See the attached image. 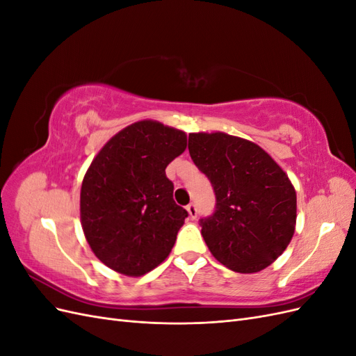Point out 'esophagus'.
Returning <instances> with one entry per match:
<instances>
[{
  "mask_svg": "<svg viewBox=\"0 0 356 356\" xmlns=\"http://www.w3.org/2000/svg\"><path fill=\"white\" fill-rule=\"evenodd\" d=\"M187 212H188V217H190L191 220H195V218L197 217V208H196V204L190 203L188 207H187Z\"/></svg>",
  "mask_w": 356,
  "mask_h": 356,
  "instance_id": "obj_1",
  "label": "esophagus"
}]
</instances>
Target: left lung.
Returning <instances> with one entry per match:
<instances>
[{"instance_id":"obj_1","label":"left lung","mask_w":356,"mask_h":356,"mask_svg":"<svg viewBox=\"0 0 356 356\" xmlns=\"http://www.w3.org/2000/svg\"><path fill=\"white\" fill-rule=\"evenodd\" d=\"M188 152L217 197L200 220L211 254L238 273H257L286 250L296 232L297 195L272 156L224 132L188 135Z\"/></svg>"}]
</instances>
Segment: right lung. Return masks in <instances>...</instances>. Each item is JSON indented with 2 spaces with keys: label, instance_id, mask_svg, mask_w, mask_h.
Returning a JSON list of instances; mask_svg holds the SVG:
<instances>
[{
  "label": "right lung",
  "instance_id": "obj_1",
  "mask_svg": "<svg viewBox=\"0 0 356 356\" xmlns=\"http://www.w3.org/2000/svg\"><path fill=\"white\" fill-rule=\"evenodd\" d=\"M187 135L156 120L126 126L95 156L80 191L90 250L114 272L143 276L166 260L187 211L174 200L166 166Z\"/></svg>",
  "mask_w": 356,
  "mask_h": 356
}]
</instances>
